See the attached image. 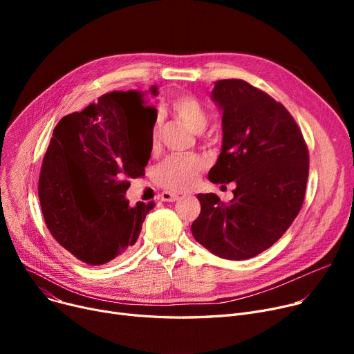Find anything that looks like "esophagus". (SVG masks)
I'll list each match as a JSON object with an SVG mask.
<instances>
[{
	"instance_id": "1",
	"label": "esophagus",
	"mask_w": 354,
	"mask_h": 354,
	"mask_svg": "<svg viewBox=\"0 0 354 354\" xmlns=\"http://www.w3.org/2000/svg\"><path fill=\"white\" fill-rule=\"evenodd\" d=\"M159 198L163 202H174V201L179 199V194H175V192H171V191H162L159 194Z\"/></svg>"
}]
</instances>
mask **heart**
I'll return each instance as SVG.
<instances>
[{"mask_svg": "<svg viewBox=\"0 0 354 354\" xmlns=\"http://www.w3.org/2000/svg\"><path fill=\"white\" fill-rule=\"evenodd\" d=\"M172 109L179 119L194 132L201 133L208 124V113L202 103L189 95H179L172 100ZM159 126H153L152 140L156 142ZM205 162L198 155H171L153 167L152 178L162 188L169 191H187L196 183Z\"/></svg>", "mask_w": 354, "mask_h": 354, "instance_id": "1", "label": "heart"}]
</instances>
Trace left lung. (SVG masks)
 Listing matches in <instances>:
<instances>
[{
  "instance_id": "left-lung-1",
  "label": "left lung",
  "mask_w": 354,
  "mask_h": 354,
  "mask_svg": "<svg viewBox=\"0 0 354 354\" xmlns=\"http://www.w3.org/2000/svg\"><path fill=\"white\" fill-rule=\"evenodd\" d=\"M222 110V149L208 178L235 182L234 198L199 194L192 235L225 259L268 250L290 228L306 196L308 149L290 111L266 91L239 79L215 82Z\"/></svg>"
}]
</instances>
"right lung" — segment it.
Here are the masks:
<instances>
[{"instance_id": "add662e5", "label": "right lung", "mask_w": 354, "mask_h": 354, "mask_svg": "<svg viewBox=\"0 0 354 354\" xmlns=\"http://www.w3.org/2000/svg\"><path fill=\"white\" fill-rule=\"evenodd\" d=\"M156 95L158 87H151ZM138 91H111L54 127L39 178V198L54 239L88 266H103L133 247L155 203L130 207V179L147 158L136 151L124 104ZM143 96V95H140ZM155 115L156 110L151 107ZM156 122V119H155Z\"/></svg>"}]
</instances>
